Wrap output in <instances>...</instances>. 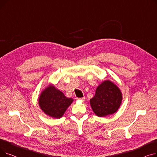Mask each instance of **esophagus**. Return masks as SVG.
Wrapping results in <instances>:
<instances>
[{
    "instance_id": "1",
    "label": "esophagus",
    "mask_w": 157,
    "mask_h": 157,
    "mask_svg": "<svg viewBox=\"0 0 157 157\" xmlns=\"http://www.w3.org/2000/svg\"><path fill=\"white\" fill-rule=\"evenodd\" d=\"M77 100H81L82 101H85V97H82V98H77Z\"/></svg>"
}]
</instances>
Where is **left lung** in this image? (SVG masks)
<instances>
[{
    "label": "left lung",
    "instance_id": "1",
    "mask_svg": "<svg viewBox=\"0 0 157 157\" xmlns=\"http://www.w3.org/2000/svg\"><path fill=\"white\" fill-rule=\"evenodd\" d=\"M121 102L120 89L109 80L104 81L98 85L94 97L90 100L93 111L98 117L113 114L119 109Z\"/></svg>",
    "mask_w": 157,
    "mask_h": 157
}]
</instances>
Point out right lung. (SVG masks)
<instances>
[{"label":"right lung","mask_w":157,"mask_h":157,"mask_svg":"<svg viewBox=\"0 0 157 157\" xmlns=\"http://www.w3.org/2000/svg\"><path fill=\"white\" fill-rule=\"evenodd\" d=\"M72 102V98L65 97L63 92L52 84L41 92L39 97L41 110L54 118H60Z\"/></svg>","instance_id":"1"}]
</instances>
